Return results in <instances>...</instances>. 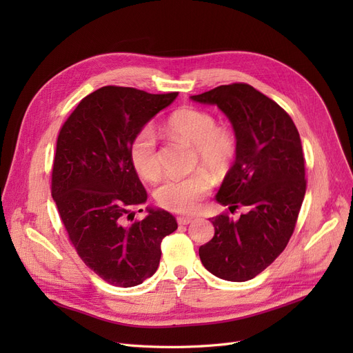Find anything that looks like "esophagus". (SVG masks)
<instances>
[{"label":"esophagus","mask_w":353,"mask_h":353,"mask_svg":"<svg viewBox=\"0 0 353 353\" xmlns=\"http://www.w3.org/2000/svg\"><path fill=\"white\" fill-rule=\"evenodd\" d=\"M192 221H193V217H190V216H179L177 217L179 225H189V223H192Z\"/></svg>","instance_id":"esophagus-1"}]
</instances>
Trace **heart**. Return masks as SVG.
I'll list each match as a JSON object with an SVG mask.
<instances>
[{"instance_id": "obj_1", "label": "heart", "mask_w": 353, "mask_h": 353, "mask_svg": "<svg viewBox=\"0 0 353 353\" xmlns=\"http://www.w3.org/2000/svg\"><path fill=\"white\" fill-rule=\"evenodd\" d=\"M165 133L170 137L194 145L196 163L214 176L225 174L236 157V137L229 127L217 125L216 117L206 110L184 107L167 119ZM130 160L136 172L147 181H157L161 164L157 139L150 125L140 128L130 144ZM212 188L208 174L194 173L189 177L167 179L156 190V200L167 210L193 212Z\"/></svg>"}]
</instances>
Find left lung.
Returning <instances> with one entry per match:
<instances>
[{
    "label": "left lung",
    "instance_id": "1",
    "mask_svg": "<svg viewBox=\"0 0 353 353\" xmlns=\"http://www.w3.org/2000/svg\"><path fill=\"white\" fill-rule=\"evenodd\" d=\"M196 103L217 105L234 130L236 159L216 194L233 212L212 217L214 236L200 246V261L229 282H246L279 256L294 230L306 192L305 159L298 128L286 111L249 84L220 85Z\"/></svg>",
    "mask_w": 353,
    "mask_h": 353
}]
</instances>
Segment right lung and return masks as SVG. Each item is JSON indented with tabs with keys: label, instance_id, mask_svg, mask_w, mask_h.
<instances>
[{
	"label": "right lung",
	"instance_id": "1",
	"mask_svg": "<svg viewBox=\"0 0 353 353\" xmlns=\"http://www.w3.org/2000/svg\"><path fill=\"white\" fill-rule=\"evenodd\" d=\"M177 96L105 85L84 97L60 130L51 196L81 261L113 286L132 288L152 277L163 237L177 229L173 214L153 208L127 223L134 219L132 208L147 200L130 144Z\"/></svg>",
	"mask_w": 353,
	"mask_h": 353
}]
</instances>
